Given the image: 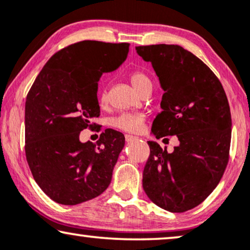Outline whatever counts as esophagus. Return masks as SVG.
<instances>
[{
	"label": "esophagus",
	"instance_id": "1",
	"mask_svg": "<svg viewBox=\"0 0 250 250\" xmlns=\"http://www.w3.org/2000/svg\"><path fill=\"white\" fill-rule=\"evenodd\" d=\"M125 140H126V142H133V141H135V140H138V138H136V136H134V135L126 134L125 135Z\"/></svg>",
	"mask_w": 250,
	"mask_h": 250
}]
</instances>
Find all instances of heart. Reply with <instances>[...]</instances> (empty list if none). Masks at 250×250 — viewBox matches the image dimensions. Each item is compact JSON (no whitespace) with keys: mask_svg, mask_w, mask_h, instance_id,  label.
I'll return each mask as SVG.
<instances>
[{"mask_svg":"<svg viewBox=\"0 0 250 250\" xmlns=\"http://www.w3.org/2000/svg\"><path fill=\"white\" fill-rule=\"evenodd\" d=\"M131 82L136 90L141 92L146 87L152 86V82L148 75L142 71H134L131 75ZM98 99L100 104H105L108 100L107 88L104 85H101L99 88ZM143 123H145V116L142 114H134V112H122L110 119V125L112 127L121 129V131L128 133H138L141 131Z\"/></svg>","mask_w":250,"mask_h":250,"instance_id":"obj_1","label":"heart"}]
</instances>
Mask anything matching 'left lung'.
Here are the masks:
<instances>
[{"instance_id": "obj_1", "label": "left lung", "mask_w": 250, "mask_h": 250, "mask_svg": "<svg viewBox=\"0 0 250 250\" xmlns=\"http://www.w3.org/2000/svg\"><path fill=\"white\" fill-rule=\"evenodd\" d=\"M135 50L151 62L164 91L151 134L176 135L180 141L173 152L148 142L143 190L157 206L182 213L213 192L227 167L232 127L227 94L209 67L182 46L156 44Z\"/></svg>"}]
</instances>
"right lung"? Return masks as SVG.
I'll return each mask as SVG.
<instances>
[{
    "mask_svg": "<svg viewBox=\"0 0 250 250\" xmlns=\"http://www.w3.org/2000/svg\"><path fill=\"white\" fill-rule=\"evenodd\" d=\"M128 43L82 41L58 51L36 77L25 104V150L35 182L61 205L100 196L124 148L122 133L107 128L98 145L80 133L100 116L98 82L118 69Z\"/></svg>",
    "mask_w": 250,
    "mask_h": 250,
    "instance_id": "right-lung-1",
    "label": "right lung"
}]
</instances>
